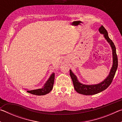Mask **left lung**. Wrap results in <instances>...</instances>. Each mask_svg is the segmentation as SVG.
Wrapping results in <instances>:
<instances>
[{"instance_id":"1","label":"left lung","mask_w":122,"mask_h":122,"mask_svg":"<svg viewBox=\"0 0 122 122\" xmlns=\"http://www.w3.org/2000/svg\"><path fill=\"white\" fill-rule=\"evenodd\" d=\"M99 32L103 35L104 38L110 45L112 51V66L109 72L108 76L101 83L96 84H84L78 81L77 76L74 74L71 70L70 69V76L71 78L74 88L78 93L85 95H92L98 94L108 87L110 85L112 80L114 77L116 71L118 67V59L116 54V47L112 41L109 38L108 33L107 30L102 25L99 28Z\"/></svg>"}]
</instances>
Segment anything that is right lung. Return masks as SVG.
<instances>
[{"label": "right lung", "instance_id": "add662e5", "mask_svg": "<svg viewBox=\"0 0 122 122\" xmlns=\"http://www.w3.org/2000/svg\"><path fill=\"white\" fill-rule=\"evenodd\" d=\"M54 79H55V73H53L51 74L50 77L47 80V81L45 83L44 86L41 88L38 89L34 90H28L26 89L25 90H27V92L29 93L36 95H45L48 94L49 92H51L53 87V84L54 83Z\"/></svg>", "mask_w": 122, "mask_h": 122}]
</instances>
